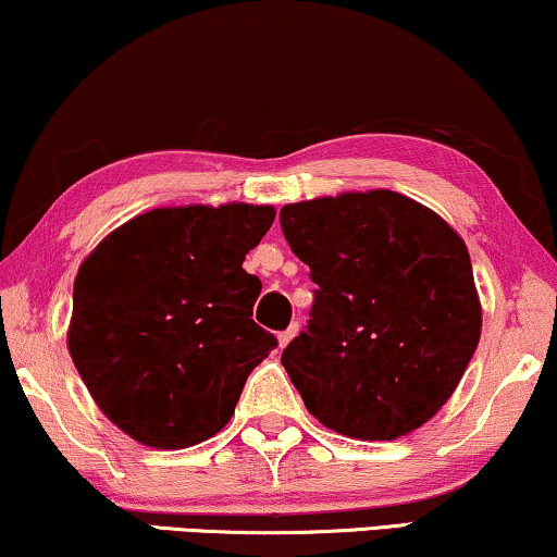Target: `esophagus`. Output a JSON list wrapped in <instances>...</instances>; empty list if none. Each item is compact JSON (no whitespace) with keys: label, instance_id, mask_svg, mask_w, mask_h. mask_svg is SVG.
<instances>
[{"label":"esophagus","instance_id":"34e87169","mask_svg":"<svg viewBox=\"0 0 557 557\" xmlns=\"http://www.w3.org/2000/svg\"><path fill=\"white\" fill-rule=\"evenodd\" d=\"M296 332H299V324H292L286 332H281V334H278V347L284 349V347L288 345V342H292V339L296 337Z\"/></svg>","mask_w":557,"mask_h":557}]
</instances>
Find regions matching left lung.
Returning <instances> with one entry per match:
<instances>
[{"mask_svg":"<svg viewBox=\"0 0 557 557\" xmlns=\"http://www.w3.org/2000/svg\"><path fill=\"white\" fill-rule=\"evenodd\" d=\"M281 227L319 286L309 326L281 355L304 406L349 438L421 429L482 337L467 243L393 189L284 205Z\"/></svg>","mask_w":557,"mask_h":557,"instance_id":"1","label":"left lung"}]
</instances>
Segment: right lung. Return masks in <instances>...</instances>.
Wrapping results in <instances>:
<instances>
[{"instance_id":"add662e5","label":"right lung","mask_w":557,"mask_h":557,"mask_svg":"<svg viewBox=\"0 0 557 557\" xmlns=\"http://www.w3.org/2000/svg\"><path fill=\"white\" fill-rule=\"evenodd\" d=\"M273 218L250 202L157 208L83 258L67 352L103 416L141 446L174 451L223 431L278 345L250 319L261 281L243 269Z\"/></svg>"}]
</instances>
